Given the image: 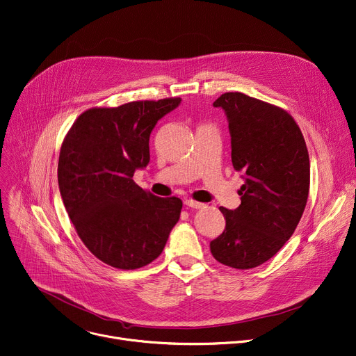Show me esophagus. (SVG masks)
<instances>
[{
	"mask_svg": "<svg viewBox=\"0 0 356 356\" xmlns=\"http://www.w3.org/2000/svg\"><path fill=\"white\" fill-rule=\"evenodd\" d=\"M184 204L187 206V207H191V209H202V207H204V204L203 203H199V202H195V200H184Z\"/></svg>",
	"mask_w": 356,
	"mask_h": 356,
	"instance_id": "1",
	"label": "esophagus"
}]
</instances>
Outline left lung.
I'll list each match as a JSON object with an SVG mask.
<instances>
[{
  "label": "left lung",
  "instance_id": "obj_1",
  "mask_svg": "<svg viewBox=\"0 0 356 356\" xmlns=\"http://www.w3.org/2000/svg\"><path fill=\"white\" fill-rule=\"evenodd\" d=\"M229 120L232 161L245 183L236 210L220 207L224 232L210 243L216 260L248 270L274 257L296 232L309 191V156L301 129L286 111L241 92L213 104Z\"/></svg>",
  "mask_w": 356,
  "mask_h": 356
}]
</instances>
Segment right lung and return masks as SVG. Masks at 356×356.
<instances>
[{"mask_svg": "<svg viewBox=\"0 0 356 356\" xmlns=\"http://www.w3.org/2000/svg\"><path fill=\"white\" fill-rule=\"evenodd\" d=\"M180 98L92 108L75 120L58 161L60 197L86 248L119 270L150 264L180 218L181 200L157 197L134 181L150 160L157 120Z\"/></svg>", "mask_w": 356, "mask_h": 356, "instance_id": "1", "label": "right lung"}]
</instances>
